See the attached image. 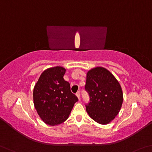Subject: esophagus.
<instances>
[{
  "mask_svg": "<svg viewBox=\"0 0 152 152\" xmlns=\"http://www.w3.org/2000/svg\"><path fill=\"white\" fill-rule=\"evenodd\" d=\"M80 91H78V93H76V97H78V100H80Z\"/></svg>",
  "mask_w": 152,
  "mask_h": 152,
  "instance_id": "34e87169",
  "label": "esophagus"
}]
</instances>
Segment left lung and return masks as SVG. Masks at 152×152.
I'll use <instances>...</instances> for the list:
<instances>
[{"label":"left lung","mask_w":152,"mask_h":152,"mask_svg":"<svg viewBox=\"0 0 152 152\" xmlns=\"http://www.w3.org/2000/svg\"><path fill=\"white\" fill-rule=\"evenodd\" d=\"M85 89L90 96L86 110L91 118L107 124L118 114L123 103V93L118 81L103 67H95L86 73Z\"/></svg>","instance_id":"1"}]
</instances>
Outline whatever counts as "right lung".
<instances>
[{
    "label": "right lung",
    "instance_id": "1",
    "mask_svg": "<svg viewBox=\"0 0 152 152\" xmlns=\"http://www.w3.org/2000/svg\"><path fill=\"white\" fill-rule=\"evenodd\" d=\"M63 67H49L42 72L34 87V105L45 124L55 126L68 118L78 98L64 79Z\"/></svg>",
    "mask_w": 152,
    "mask_h": 152
}]
</instances>
